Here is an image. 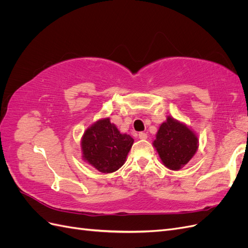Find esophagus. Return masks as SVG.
Returning <instances> with one entry per match:
<instances>
[{
  "label": "esophagus",
  "mask_w": 248,
  "mask_h": 248,
  "mask_svg": "<svg viewBox=\"0 0 248 248\" xmlns=\"http://www.w3.org/2000/svg\"><path fill=\"white\" fill-rule=\"evenodd\" d=\"M139 138L140 140H146L148 138V136H147V133H145V132H140L139 133Z\"/></svg>",
  "instance_id": "1"
}]
</instances>
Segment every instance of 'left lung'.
Listing matches in <instances>:
<instances>
[{"mask_svg": "<svg viewBox=\"0 0 248 248\" xmlns=\"http://www.w3.org/2000/svg\"><path fill=\"white\" fill-rule=\"evenodd\" d=\"M153 147L164 167L179 170L197 153L199 139L197 133L186 124L168 116L167 121L157 130Z\"/></svg>", "mask_w": 248, "mask_h": 248, "instance_id": "obj_1", "label": "left lung"}]
</instances>
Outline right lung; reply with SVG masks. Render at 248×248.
Wrapping results in <instances>:
<instances>
[{
    "label": "right lung",
    "mask_w": 248,
    "mask_h": 248,
    "mask_svg": "<svg viewBox=\"0 0 248 248\" xmlns=\"http://www.w3.org/2000/svg\"><path fill=\"white\" fill-rule=\"evenodd\" d=\"M134 140L121 133L109 118H102L88 127L80 140L81 157L103 174L114 172L126 161Z\"/></svg>",
    "instance_id": "obj_1"
}]
</instances>
